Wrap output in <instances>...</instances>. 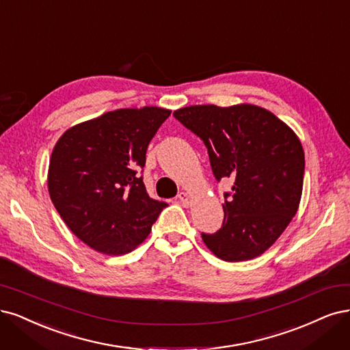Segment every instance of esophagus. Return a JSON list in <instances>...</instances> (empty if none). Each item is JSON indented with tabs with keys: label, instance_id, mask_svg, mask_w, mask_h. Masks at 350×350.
I'll use <instances>...</instances> for the list:
<instances>
[{
	"label": "esophagus",
	"instance_id": "obj_1",
	"mask_svg": "<svg viewBox=\"0 0 350 350\" xmlns=\"http://www.w3.org/2000/svg\"><path fill=\"white\" fill-rule=\"evenodd\" d=\"M178 198H179V201L180 202H183V206H185V207H188L189 206V204H191V197H189V194H188V192H179V194H178Z\"/></svg>",
	"mask_w": 350,
	"mask_h": 350
}]
</instances>
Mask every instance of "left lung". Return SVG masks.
<instances>
[{
	"instance_id": "obj_1",
	"label": "left lung",
	"mask_w": 350,
	"mask_h": 350,
	"mask_svg": "<svg viewBox=\"0 0 350 350\" xmlns=\"http://www.w3.org/2000/svg\"><path fill=\"white\" fill-rule=\"evenodd\" d=\"M208 150L217 180L232 178L220 230L201 233L217 258L240 262L268 250L295 215L304 150L291 127L253 104L189 105L174 111Z\"/></svg>"
}]
</instances>
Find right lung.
<instances>
[{
    "instance_id": "right-lung-1",
    "label": "right lung",
    "mask_w": 350,
    "mask_h": 350,
    "mask_svg": "<svg viewBox=\"0 0 350 350\" xmlns=\"http://www.w3.org/2000/svg\"><path fill=\"white\" fill-rule=\"evenodd\" d=\"M171 110L120 108L68 129L56 142L47 188L59 215L83 243L104 255L136 249L167 206L149 197L146 150Z\"/></svg>"
}]
</instances>
